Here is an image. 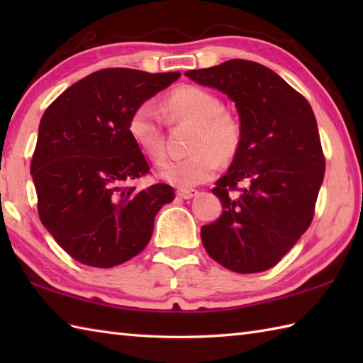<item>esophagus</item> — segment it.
Segmentation results:
<instances>
[{
    "label": "esophagus",
    "instance_id": "34e87169",
    "mask_svg": "<svg viewBox=\"0 0 363 363\" xmlns=\"http://www.w3.org/2000/svg\"><path fill=\"white\" fill-rule=\"evenodd\" d=\"M196 195H198V190H195V189H179V190H177V196L182 198V199L195 198Z\"/></svg>",
    "mask_w": 363,
    "mask_h": 363
}]
</instances>
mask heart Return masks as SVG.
Masks as SVG:
<instances>
[{
	"label": "heart",
	"mask_w": 363,
	"mask_h": 363,
	"mask_svg": "<svg viewBox=\"0 0 363 363\" xmlns=\"http://www.w3.org/2000/svg\"><path fill=\"white\" fill-rule=\"evenodd\" d=\"M162 113L169 121L194 123L190 156L169 160L160 176L179 189H190L211 181L221 162L233 160L243 142L242 120L223 107L212 90L195 84H182L162 99ZM128 133L146 157L160 164L165 159L164 130L159 113L151 103L137 106L130 113Z\"/></svg>",
	"instance_id": "heart-1"
}]
</instances>
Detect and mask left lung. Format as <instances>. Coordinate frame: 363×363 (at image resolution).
<instances>
[{
	"label": "left lung",
	"mask_w": 363,
	"mask_h": 363,
	"mask_svg": "<svg viewBox=\"0 0 363 363\" xmlns=\"http://www.w3.org/2000/svg\"><path fill=\"white\" fill-rule=\"evenodd\" d=\"M186 76L221 90L240 113L243 142L215 182L223 213L201 228L207 254L230 272L274 267L311 226L325 154L309 101L265 65L230 59Z\"/></svg>",
	"instance_id": "1"
}]
</instances>
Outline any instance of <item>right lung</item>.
<instances>
[{
	"mask_svg": "<svg viewBox=\"0 0 363 363\" xmlns=\"http://www.w3.org/2000/svg\"><path fill=\"white\" fill-rule=\"evenodd\" d=\"M179 76L104 68L45 111L30 162L38 217L81 264L112 268L137 256L151 240L156 213L174 199L167 184L130 186L150 165L128 123L137 106Z\"/></svg>",
	"mask_w": 363,
	"mask_h": 363,
	"instance_id": "obj_1",
	"label": "right lung"
}]
</instances>
